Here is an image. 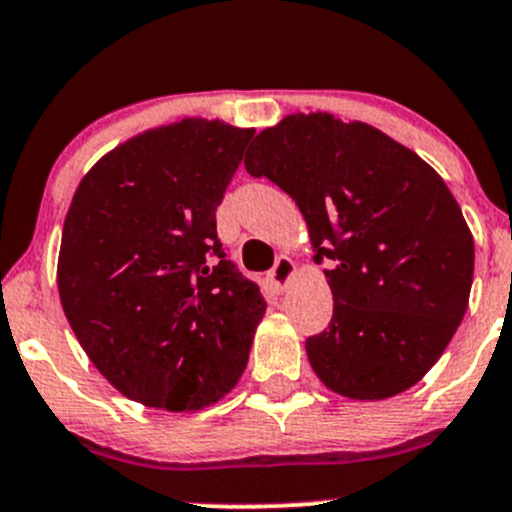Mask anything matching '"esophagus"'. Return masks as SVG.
Returning a JSON list of instances; mask_svg holds the SVG:
<instances>
[{
    "label": "esophagus",
    "instance_id": "34e87169",
    "mask_svg": "<svg viewBox=\"0 0 512 512\" xmlns=\"http://www.w3.org/2000/svg\"><path fill=\"white\" fill-rule=\"evenodd\" d=\"M294 275H297V267H294V262L289 260V257H280V260L275 262V267H272L270 282L277 289H285L289 282H292Z\"/></svg>",
    "mask_w": 512,
    "mask_h": 512
}]
</instances>
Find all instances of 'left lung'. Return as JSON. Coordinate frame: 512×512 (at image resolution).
I'll return each mask as SVG.
<instances>
[{
  "label": "left lung",
  "instance_id": "1",
  "mask_svg": "<svg viewBox=\"0 0 512 512\" xmlns=\"http://www.w3.org/2000/svg\"><path fill=\"white\" fill-rule=\"evenodd\" d=\"M297 203L334 294L307 339L327 389L381 401L441 359L468 309L473 235L441 175L379 128L332 113H292L245 156Z\"/></svg>",
  "mask_w": 512,
  "mask_h": 512
}]
</instances>
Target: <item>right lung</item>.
<instances>
[{"label":"right lung","mask_w":512,"mask_h":512,"mask_svg":"<svg viewBox=\"0 0 512 512\" xmlns=\"http://www.w3.org/2000/svg\"><path fill=\"white\" fill-rule=\"evenodd\" d=\"M255 128L183 118L128 138L76 188L61 232V307L123 396L200 411L230 394L265 314L225 260L215 210Z\"/></svg>","instance_id":"right-lung-1"}]
</instances>
